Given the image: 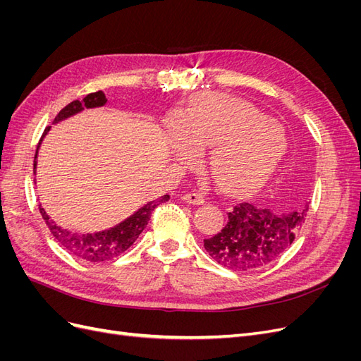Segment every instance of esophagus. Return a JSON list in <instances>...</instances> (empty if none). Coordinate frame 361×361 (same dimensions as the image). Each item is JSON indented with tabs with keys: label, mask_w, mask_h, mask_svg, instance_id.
<instances>
[{
	"label": "esophagus",
	"mask_w": 361,
	"mask_h": 361,
	"mask_svg": "<svg viewBox=\"0 0 361 361\" xmlns=\"http://www.w3.org/2000/svg\"><path fill=\"white\" fill-rule=\"evenodd\" d=\"M182 200L187 202V203H191V204H202L204 203V197L202 194H197V192H187L182 195Z\"/></svg>",
	"instance_id": "1"
}]
</instances>
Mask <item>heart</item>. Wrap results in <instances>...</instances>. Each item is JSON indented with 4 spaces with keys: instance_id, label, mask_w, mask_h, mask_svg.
<instances>
[{
    "instance_id": "obj_1",
    "label": "heart",
    "mask_w": 361,
    "mask_h": 361,
    "mask_svg": "<svg viewBox=\"0 0 361 361\" xmlns=\"http://www.w3.org/2000/svg\"><path fill=\"white\" fill-rule=\"evenodd\" d=\"M174 145L183 159L207 155L215 180L228 191H250L264 185L288 150L286 130L251 104L223 94L195 101L174 130Z\"/></svg>"
}]
</instances>
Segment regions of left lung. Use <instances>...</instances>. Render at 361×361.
Listing matches in <instances>:
<instances>
[{
	"label": "left lung",
	"mask_w": 361,
	"mask_h": 361,
	"mask_svg": "<svg viewBox=\"0 0 361 361\" xmlns=\"http://www.w3.org/2000/svg\"><path fill=\"white\" fill-rule=\"evenodd\" d=\"M302 209L274 212L243 202L227 212V224L220 233L203 239L209 256L232 271H251L271 264L292 245L307 216Z\"/></svg>",
	"instance_id": "obj_1"
}]
</instances>
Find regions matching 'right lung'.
<instances>
[{
  "mask_svg": "<svg viewBox=\"0 0 361 361\" xmlns=\"http://www.w3.org/2000/svg\"><path fill=\"white\" fill-rule=\"evenodd\" d=\"M105 104H106V97H105L104 92H96V93L87 94L82 101H73L69 105L64 106L63 110L57 114V117L54 118L52 125H57V123L63 122V120H66L75 114L84 111V108H87V110H90V108H101ZM49 129H51V126H48L45 129V133H43V135L39 141L36 157H35V173L37 169L39 147L42 145V140L48 135ZM167 200H170V195L169 194L162 195V197H159L154 202H149V203L143 204L140 209H137L133 215H129L118 224H116L110 228H105V231L92 232V233H81V232L69 231V228H64L52 220V218L47 214V211L43 209L42 204L39 206V209H40L43 220H45L47 226L49 227L51 233L54 235V238L57 239L59 244L64 250L69 251L72 256L78 257L81 260L90 262V264H101V262L111 260L122 253H125V251L137 241L140 233L146 228V226L150 220V215H152V212H154L155 207L161 203H166Z\"/></svg>",
  "mask_w": 361,
  "mask_h": 361,
  "instance_id": "obj_1",
  "label": "right lung"
}]
</instances>
